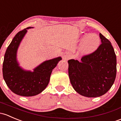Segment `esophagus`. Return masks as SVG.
<instances>
[{
    "label": "esophagus",
    "mask_w": 121,
    "mask_h": 121,
    "mask_svg": "<svg viewBox=\"0 0 121 121\" xmlns=\"http://www.w3.org/2000/svg\"><path fill=\"white\" fill-rule=\"evenodd\" d=\"M71 56H72V55H71L70 53H69V52H67V53H65L64 55H63V58L65 60H68V59H70Z\"/></svg>",
    "instance_id": "esophagus-1"
}]
</instances>
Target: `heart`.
I'll return each mask as SVG.
<instances>
[{
    "mask_svg": "<svg viewBox=\"0 0 121 121\" xmlns=\"http://www.w3.org/2000/svg\"><path fill=\"white\" fill-rule=\"evenodd\" d=\"M99 45V39L97 35L91 34L84 40L81 47L82 52L85 53H91L94 51Z\"/></svg>",
    "mask_w": 121,
    "mask_h": 121,
    "instance_id": "b5f03b06",
    "label": "heart"
}]
</instances>
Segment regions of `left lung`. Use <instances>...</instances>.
<instances>
[{
	"label": "left lung",
	"instance_id": "obj_1",
	"mask_svg": "<svg viewBox=\"0 0 121 121\" xmlns=\"http://www.w3.org/2000/svg\"><path fill=\"white\" fill-rule=\"evenodd\" d=\"M101 43L92 53L82 57L80 62L68 60V73L76 91L87 97H97L107 93L114 83L117 58L110 41L99 33Z\"/></svg>",
	"mask_w": 121,
	"mask_h": 121
}]
</instances>
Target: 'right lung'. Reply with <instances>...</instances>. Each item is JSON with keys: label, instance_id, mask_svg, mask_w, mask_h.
<instances>
[{"label": "right lung", "instance_id": "obj_1", "mask_svg": "<svg viewBox=\"0 0 121 121\" xmlns=\"http://www.w3.org/2000/svg\"><path fill=\"white\" fill-rule=\"evenodd\" d=\"M27 27L18 32L6 49L3 63V76L12 91L17 95L30 97L41 93L49 83L52 70L56 66L60 57L45 61L34 72L24 70L16 60L17 48L27 33Z\"/></svg>", "mask_w": 121, "mask_h": 121}]
</instances>
